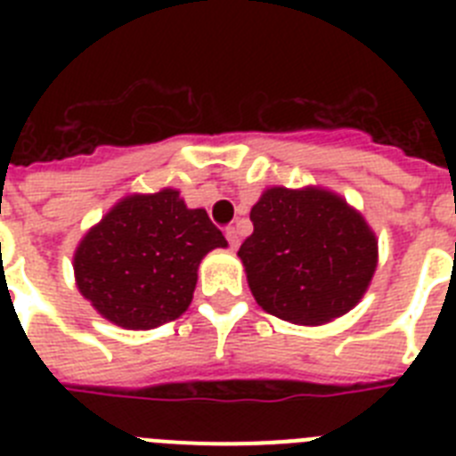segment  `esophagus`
<instances>
[{"instance_id": "34e87169", "label": "esophagus", "mask_w": 456, "mask_h": 456, "mask_svg": "<svg viewBox=\"0 0 456 456\" xmlns=\"http://www.w3.org/2000/svg\"><path fill=\"white\" fill-rule=\"evenodd\" d=\"M225 240H228L231 248H237L240 247V231H237V228H228V231H225Z\"/></svg>"}]
</instances>
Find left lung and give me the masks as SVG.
<instances>
[{"label":"left lung","instance_id":"obj_1","mask_svg":"<svg viewBox=\"0 0 456 456\" xmlns=\"http://www.w3.org/2000/svg\"><path fill=\"white\" fill-rule=\"evenodd\" d=\"M240 256L257 305L292 324L320 326L354 308L377 272L365 216L324 187H269L251 208Z\"/></svg>","mask_w":456,"mask_h":456}]
</instances>
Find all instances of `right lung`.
I'll return each instance as SVG.
<instances>
[{
  "mask_svg": "<svg viewBox=\"0 0 456 456\" xmlns=\"http://www.w3.org/2000/svg\"><path fill=\"white\" fill-rule=\"evenodd\" d=\"M228 241L178 189L130 193L82 237L75 283L111 324L148 331L178 320L193 299L199 265Z\"/></svg>",
  "mask_w": 456,
  "mask_h": 456,
  "instance_id": "obj_1",
  "label": "right lung"
}]
</instances>
